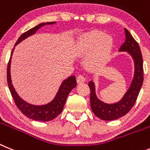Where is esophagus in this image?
<instances>
[{
	"label": "esophagus",
	"mask_w": 150,
	"mask_h": 150,
	"mask_svg": "<svg viewBox=\"0 0 150 150\" xmlns=\"http://www.w3.org/2000/svg\"><path fill=\"white\" fill-rule=\"evenodd\" d=\"M85 81V79H84V77L81 75H79V76L77 77V82L79 83V84H82Z\"/></svg>",
	"instance_id": "obj_1"
}]
</instances>
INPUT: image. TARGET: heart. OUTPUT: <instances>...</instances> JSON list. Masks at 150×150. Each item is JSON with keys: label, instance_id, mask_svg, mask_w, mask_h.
<instances>
[{"label": "heart", "instance_id": "obj_1", "mask_svg": "<svg viewBox=\"0 0 150 150\" xmlns=\"http://www.w3.org/2000/svg\"><path fill=\"white\" fill-rule=\"evenodd\" d=\"M112 47V39L103 32L93 30L81 38L78 51L90 55L88 64L91 68H100L108 62Z\"/></svg>", "mask_w": 150, "mask_h": 150}]
</instances>
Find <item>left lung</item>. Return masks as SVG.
<instances>
[{"label": "left lung", "instance_id": "8db88e82", "mask_svg": "<svg viewBox=\"0 0 150 150\" xmlns=\"http://www.w3.org/2000/svg\"><path fill=\"white\" fill-rule=\"evenodd\" d=\"M125 41L119 48V51L127 52L134 62V75L129 89L124 95L122 100L115 103L109 104L97 98L93 81L88 83L91 90V107L97 117L104 121L115 120L125 115L135 104L140 88L144 82L143 57L138 43L128 31L125 28Z\"/></svg>", "mask_w": 150, "mask_h": 150}]
</instances>
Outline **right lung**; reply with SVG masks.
I'll return each instance as SVG.
<instances>
[{
	"mask_svg": "<svg viewBox=\"0 0 150 150\" xmlns=\"http://www.w3.org/2000/svg\"><path fill=\"white\" fill-rule=\"evenodd\" d=\"M54 23H56V22L42 23L36 25L35 27L31 28L26 32L23 33L19 38L18 41L16 42L15 46H16L21 41H23L28 37L34 35L41 27L44 26L45 25H52ZM13 50L14 48L12 50L10 61H9L8 66H7V83H8L9 89H10L14 101H15L16 105L18 109L20 110L21 112L32 120L39 121V122H49V121L53 120L60 114L64 107L68 95L69 94L71 90L76 87L77 82L75 76L71 75L62 81L55 97L49 103L45 104V105H41V106H36V105L28 103L19 97L14 89L13 85L12 84L11 76H10V64H11V57L13 55Z\"/></svg>",
	"mask_w": 150,
	"mask_h": 150,
	"instance_id": "right-lung-1",
	"label": "right lung"
}]
</instances>
